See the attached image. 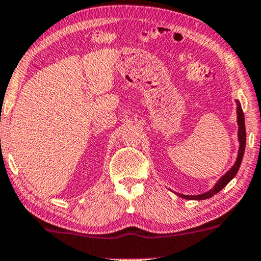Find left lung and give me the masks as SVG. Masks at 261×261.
<instances>
[{"mask_svg": "<svg viewBox=\"0 0 261 261\" xmlns=\"http://www.w3.org/2000/svg\"><path fill=\"white\" fill-rule=\"evenodd\" d=\"M236 103H237V122H238V142H240V150H238V156L237 160H236L234 165L231 167V170L227 171L223 176L217 180V183L214 187L213 189L207 191L206 193H203V194L199 195H185V194H178L179 197L188 199V200H204V199H209L211 197L219 193L222 188H225L227 186V183H229L233 177L237 174L238 170H240L242 159H243L244 155V150H246V124H244V115L243 111H242L241 107V102L238 100H236Z\"/></svg>", "mask_w": 261, "mask_h": 261, "instance_id": "left-lung-1", "label": "left lung"}]
</instances>
